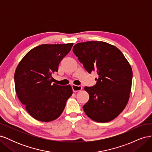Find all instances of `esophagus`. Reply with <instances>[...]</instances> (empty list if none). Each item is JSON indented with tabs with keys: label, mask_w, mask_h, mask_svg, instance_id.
<instances>
[{
	"label": "esophagus",
	"mask_w": 152,
	"mask_h": 152,
	"mask_svg": "<svg viewBox=\"0 0 152 152\" xmlns=\"http://www.w3.org/2000/svg\"><path fill=\"white\" fill-rule=\"evenodd\" d=\"M72 89L73 91V92H79V91H80L82 89V87L80 86H77V85H72Z\"/></svg>",
	"instance_id": "34e87169"
}]
</instances>
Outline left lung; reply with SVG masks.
Returning a JSON list of instances; mask_svg holds the SVG:
<instances>
[{"instance_id":"8db88e82","label":"left lung","mask_w":152,"mask_h":152,"mask_svg":"<svg viewBox=\"0 0 152 152\" xmlns=\"http://www.w3.org/2000/svg\"><path fill=\"white\" fill-rule=\"evenodd\" d=\"M73 52L87 72L98 75L95 86L84 87L89 95L83 106L84 112L97 122L113 120L129 99L132 79L129 63L117 48L102 41L78 43Z\"/></svg>"}]
</instances>
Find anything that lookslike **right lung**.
<instances>
[{"label":"right lung","instance_id":"right-lung-1","mask_svg":"<svg viewBox=\"0 0 152 152\" xmlns=\"http://www.w3.org/2000/svg\"><path fill=\"white\" fill-rule=\"evenodd\" d=\"M73 45H38L18 64L15 73L16 93L27 112L36 120L45 122L56 120L73 94L71 86L53 84L52 77Z\"/></svg>","mask_w":152,"mask_h":152}]
</instances>
